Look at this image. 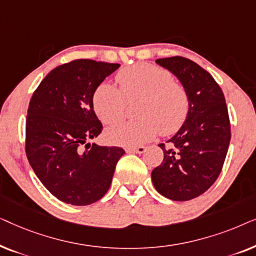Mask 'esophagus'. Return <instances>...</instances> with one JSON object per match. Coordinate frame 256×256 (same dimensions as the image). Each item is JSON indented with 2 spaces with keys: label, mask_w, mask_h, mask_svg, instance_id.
<instances>
[{
  "label": "esophagus",
  "mask_w": 256,
  "mask_h": 256,
  "mask_svg": "<svg viewBox=\"0 0 256 256\" xmlns=\"http://www.w3.org/2000/svg\"><path fill=\"white\" fill-rule=\"evenodd\" d=\"M146 146H132V148H127L126 152H136V154H143L146 152Z\"/></svg>",
  "instance_id": "esophagus-1"
}]
</instances>
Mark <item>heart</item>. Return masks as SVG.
<instances>
[{
    "label": "heart",
    "instance_id": "obj_1",
    "mask_svg": "<svg viewBox=\"0 0 256 256\" xmlns=\"http://www.w3.org/2000/svg\"><path fill=\"white\" fill-rule=\"evenodd\" d=\"M120 88L101 82L92 96L93 108L104 124L122 120L128 102L136 104L138 120L121 122L106 132L113 144L134 146L158 134L171 135L180 130L190 113V98L183 85L176 82L168 70L140 62L118 72Z\"/></svg>",
    "mask_w": 256,
    "mask_h": 256
}]
</instances>
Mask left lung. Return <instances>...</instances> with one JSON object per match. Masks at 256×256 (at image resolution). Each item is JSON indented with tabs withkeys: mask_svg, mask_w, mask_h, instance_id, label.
Instances as JSON below:
<instances>
[{
	"mask_svg": "<svg viewBox=\"0 0 256 256\" xmlns=\"http://www.w3.org/2000/svg\"><path fill=\"white\" fill-rule=\"evenodd\" d=\"M156 62L177 76L190 98V113L166 146L163 162L152 172L154 186L176 202L194 199L222 172L230 140L225 96L210 73L190 59L174 56Z\"/></svg>",
	"mask_w": 256,
	"mask_h": 256,
	"instance_id": "left-lung-1",
	"label": "left lung"
}]
</instances>
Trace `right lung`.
<instances>
[{
	"instance_id": "add662e5",
	"label": "right lung",
	"mask_w": 256,
	"mask_h": 256,
	"mask_svg": "<svg viewBox=\"0 0 256 256\" xmlns=\"http://www.w3.org/2000/svg\"><path fill=\"white\" fill-rule=\"evenodd\" d=\"M118 66L76 59L52 70L31 96L26 157L42 184L66 204L90 205L102 198L124 154L120 146L88 143L104 129L93 93Z\"/></svg>"
}]
</instances>
